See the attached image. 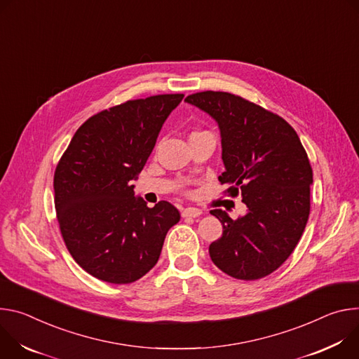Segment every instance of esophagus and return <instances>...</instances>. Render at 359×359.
I'll use <instances>...</instances> for the list:
<instances>
[{
  "instance_id": "34e87169",
  "label": "esophagus",
  "mask_w": 359,
  "mask_h": 359,
  "mask_svg": "<svg viewBox=\"0 0 359 359\" xmlns=\"http://www.w3.org/2000/svg\"><path fill=\"white\" fill-rule=\"evenodd\" d=\"M201 214H203V211H201V210L192 208V207L185 208V210L181 212V215H182L184 218H196V217H200Z\"/></svg>"
}]
</instances>
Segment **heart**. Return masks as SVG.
I'll list each match as a JSON object with an SVG mask.
<instances>
[{"instance_id":"obj_1","label":"heart","mask_w":359,"mask_h":359,"mask_svg":"<svg viewBox=\"0 0 359 359\" xmlns=\"http://www.w3.org/2000/svg\"><path fill=\"white\" fill-rule=\"evenodd\" d=\"M200 134H207V131H194V133L191 134V137H192V135H200Z\"/></svg>"}]
</instances>
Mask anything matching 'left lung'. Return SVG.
Returning a JSON list of instances; mask_svg holds the SVG:
<instances>
[{
  "label": "left lung",
  "instance_id": "1",
  "mask_svg": "<svg viewBox=\"0 0 359 359\" xmlns=\"http://www.w3.org/2000/svg\"><path fill=\"white\" fill-rule=\"evenodd\" d=\"M187 102L219 127L225 171L218 177L247 214L232 219L212 210L222 236L210 245L212 262L236 280H259L295 250L309 217L312 168L295 130L284 118L229 93L204 91Z\"/></svg>",
  "mask_w": 359,
  "mask_h": 359
}]
</instances>
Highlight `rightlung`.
Returning <instances> with one entry per match:
<instances>
[{"label": "right lung", "mask_w": 359, "mask_h": 359, "mask_svg": "<svg viewBox=\"0 0 359 359\" xmlns=\"http://www.w3.org/2000/svg\"><path fill=\"white\" fill-rule=\"evenodd\" d=\"M184 94L131 100L104 109L76 130L54 174L55 210L75 262L109 284H130L158 261L181 215L134 196L158 134Z\"/></svg>", "instance_id": "right-lung-1"}]
</instances>
